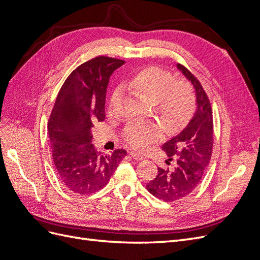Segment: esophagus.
I'll return each mask as SVG.
<instances>
[{"label":"esophagus","mask_w":260,"mask_h":260,"mask_svg":"<svg viewBox=\"0 0 260 260\" xmlns=\"http://www.w3.org/2000/svg\"><path fill=\"white\" fill-rule=\"evenodd\" d=\"M129 154L131 155L133 159H139V160L144 159V156L141 155V154H138V153H135V152H129Z\"/></svg>","instance_id":"1"}]
</instances>
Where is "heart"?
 I'll return each mask as SVG.
<instances>
[{
	"instance_id": "obj_1",
	"label": "heart",
	"mask_w": 260,
	"mask_h": 260,
	"mask_svg": "<svg viewBox=\"0 0 260 260\" xmlns=\"http://www.w3.org/2000/svg\"><path fill=\"white\" fill-rule=\"evenodd\" d=\"M130 89L155 102L157 112L169 127L176 128L190 119L195 109V93L191 83L186 80H176L167 69L148 66L133 75L127 81ZM121 95V89H116L108 109L114 112ZM124 142L137 151H145L164 137L159 124L148 121H130L123 131Z\"/></svg>"
}]
</instances>
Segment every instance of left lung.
<instances>
[{
    "label": "left lung",
    "mask_w": 260,
    "mask_h": 260,
    "mask_svg": "<svg viewBox=\"0 0 260 260\" xmlns=\"http://www.w3.org/2000/svg\"><path fill=\"white\" fill-rule=\"evenodd\" d=\"M177 67L192 82L198 109L186 127L162 145L170 168H158V174L146 184L147 191L164 202H176L190 195L201 182L211 158L214 120L210 101L201 82L181 64Z\"/></svg>",
    "instance_id": "1"
}]
</instances>
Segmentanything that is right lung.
Returning <instances> with one entry per match:
<instances>
[{"instance_id": "right-lung-1", "label": "right lung", "mask_w": 260, "mask_h": 260, "mask_svg": "<svg viewBox=\"0 0 260 260\" xmlns=\"http://www.w3.org/2000/svg\"><path fill=\"white\" fill-rule=\"evenodd\" d=\"M124 60L96 56L78 66L57 94L49 119L55 170L66 188L80 195L103 188L127 155L119 148L111 155L96 152L94 123L105 119L106 90L114 70Z\"/></svg>"}]
</instances>
